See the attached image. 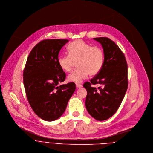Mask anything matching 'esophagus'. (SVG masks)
Listing matches in <instances>:
<instances>
[{
    "label": "esophagus",
    "instance_id": "esophagus-1",
    "mask_svg": "<svg viewBox=\"0 0 153 153\" xmlns=\"http://www.w3.org/2000/svg\"><path fill=\"white\" fill-rule=\"evenodd\" d=\"M82 87V85L80 83H77L76 84V88H80Z\"/></svg>",
    "mask_w": 153,
    "mask_h": 153
}]
</instances>
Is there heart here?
Returning a JSON list of instances; mask_svg holds the SVG:
<instances>
[{
  "mask_svg": "<svg viewBox=\"0 0 153 153\" xmlns=\"http://www.w3.org/2000/svg\"><path fill=\"white\" fill-rule=\"evenodd\" d=\"M68 55L58 58L59 67L65 72H70L76 62L78 68L67 78L70 82L79 83L85 79L88 74L94 76L99 73L104 64V53L100 47L91 46L82 39L71 42L67 47Z\"/></svg>",
  "mask_w": 153,
  "mask_h": 153,
  "instance_id": "1",
  "label": "heart"
}]
</instances>
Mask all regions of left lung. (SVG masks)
Segmentation results:
<instances>
[{
	"mask_svg": "<svg viewBox=\"0 0 153 153\" xmlns=\"http://www.w3.org/2000/svg\"><path fill=\"white\" fill-rule=\"evenodd\" d=\"M103 48L104 64L99 73L86 82V108L90 115L98 121L113 116L118 109L128 87L127 64L119 47L106 37L94 38ZM91 84H98L96 88Z\"/></svg>",
	"mask_w": 153,
	"mask_h": 153,
	"instance_id": "1",
	"label": "left lung"
}]
</instances>
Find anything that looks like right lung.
I'll return each instance as SVG.
<instances>
[{
  "label": "right lung",
  "instance_id": "obj_1",
  "mask_svg": "<svg viewBox=\"0 0 153 153\" xmlns=\"http://www.w3.org/2000/svg\"><path fill=\"white\" fill-rule=\"evenodd\" d=\"M68 39H44L31 50L23 71V83L33 112L46 121L58 119L76 89L73 82L58 86L65 73L58 63V55Z\"/></svg>",
  "mask_w": 153,
  "mask_h": 153
}]
</instances>
